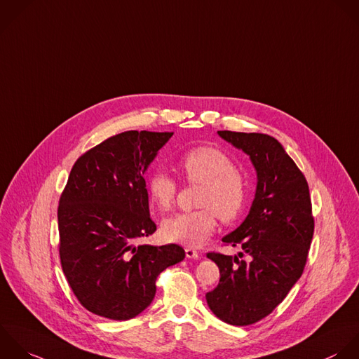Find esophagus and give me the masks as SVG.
Segmentation results:
<instances>
[{
    "label": "esophagus",
    "instance_id": "obj_1",
    "mask_svg": "<svg viewBox=\"0 0 359 359\" xmlns=\"http://www.w3.org/2000/svg\"><path fill=\"white\" fill-rule=\"evenodd\" d=\"M184 252H186L187 259H198L200 257V253L197 250H194L193 248H186Z\"/></svg>",
    "mask_w": 359,
    "mask_h": 359
}]
</instances>
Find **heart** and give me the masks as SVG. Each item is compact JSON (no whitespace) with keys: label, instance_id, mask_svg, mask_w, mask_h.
<instances>
[{"label":"heart","instance_id":"b5f03b06","mask_svg":"<svg viewBox=\"0 0 359 359\" xmlns=\"http://www.w3.org/2000/svg\"><path fill=\"white\" fill-rule=\"evenodd\" d=\"M179 169L190 183L203 184L197 200V205L203 208L166 218L161 232L168 242L198 248L212 235L217 215L224 222H232L242 214L248 184L231 158L211 145L187 151L179 161ZM147 190L152 204L161 211H168L175 204L177 184L166 172H154L147 180Z\"/></svg>","mask_w":359,"mask_h":359}]
</instances>
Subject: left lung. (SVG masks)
Segmentation results:
<instances>
[{
	"instance_id": "8db88e82",
	"label": "left lung",
	"mask_w": 359,
	"mask_h": 359,
	"mask_svg": "<svg viewBox=\"0 0 359 359\" xmlns=\"http://www.w3.org/2000/svg\"><path fill=\"white\" fill-rule=\"evenodd\" d=\"M218 135L249 155L257 187L246 219L222 238L242 252L207 253L221 278L205 299L222 322L249 326L269 316L301 278L315 231L312 203L304 173L274 137L226 130Z\"/></svg>"
}]
</instances>
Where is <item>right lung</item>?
I'll use <instances>...</instances> for the list:
<instances>
[{
	"label": "right lung",
	"instance_id": "right-lung-1",
	"mask_svg": "<svg viewBox=\"0 0 359 359\" xmlns=\"http://www.w3.org/2000/svg\"><path fill=\"white\" fill-rule=\"evenodd\" d=\"M173 133L124 131L74 163L58 203L60 260L89 312L128 320L154 301L156 278L184 259L179 245H137L156 231L144 175Z\"/></svg>",
	"mask_w": 359,
	"mask_h": 359
}]
</instances>
